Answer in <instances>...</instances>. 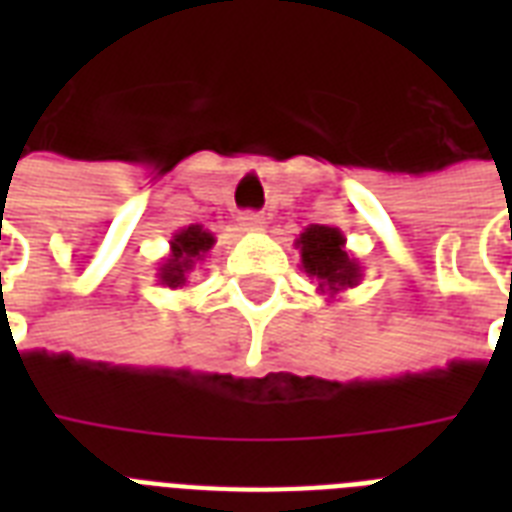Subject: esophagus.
<instances>
[{
	"instance_id": "obj_1",
	"label": "esophagus",
	"mask_w": 512,
	"mask_h": 512,
	"mask_svg": "<svg viewBox=\"0 0 512 512\" xmlns=\"http://www.w3.org/2000/svg\"><path fill=\"white\" fill-rule=\"evenodd\" d=\"M241 228H244V231H263L265 217L257 215V212H244V215H241Z\"/></svg>"
}]
</instances>
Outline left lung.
Wrapping results in <instances>:
<instances>
[{"label": "left lung", "mask_w": 512, "mask_h": 512, "mask_svg": "<svg viewBox=\"0 0 512 512\" xmlns=\"http://www.w3.org/2000/svg\"><path fill=\"white\" fill-rule=\"evenodd\" d=\"M345 233L335 225H308L295 247L300 249V265L303 271L316 279L321 295L335 300L345 289L358 287L361 281V265L345 247Z\"/></svg>", "instance_id": "1"}]
</instances>
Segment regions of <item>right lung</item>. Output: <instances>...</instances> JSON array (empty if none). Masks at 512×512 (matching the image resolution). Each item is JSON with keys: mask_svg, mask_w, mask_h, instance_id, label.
Listing matches in <instances>:
<instances>
[{"mask_svg": "<svg viewBox=\"0 0 512 512\" xmlns=\"http://www.w3.org/2000/svg\"><path fill=\"white\" fill-rule=\"evenodd\" d=\"M212 247H215V233H209L204 225H188V228L172 233L170 255L156 268L159 284L170 289H183L193 268L207 257Z\"/></svg>", "mask_w": 512, "mask_h": 512, "instance_id": "1", "label": "right lung"}]
</instances>
